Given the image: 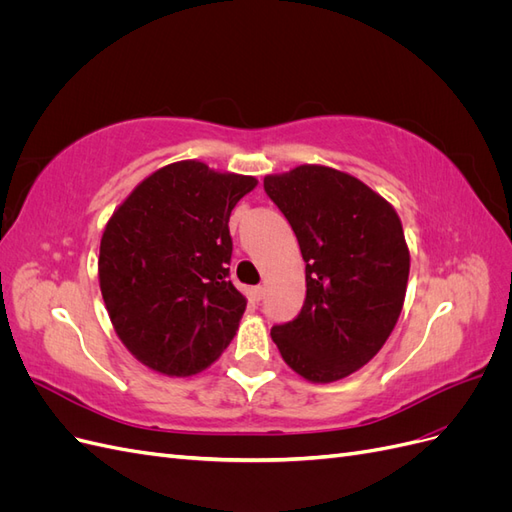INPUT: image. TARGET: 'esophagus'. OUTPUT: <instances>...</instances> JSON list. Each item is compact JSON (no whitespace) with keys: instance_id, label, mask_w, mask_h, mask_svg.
Wrapping results in <instances>:
<instances>
[{"instance_id":"34e87169","label":"esophagus","mask_w":512,"mask_h":512,"mask_svg":"<svg viewBox=\"0 0 512 512\" xmlns=\"http://www.w3.org/2000/svg\"><path fill=\"white\" fill-rule=\"evenodd\" d=\"M250 294H252L254 301H260L262 297H265V286H254V288L250 290Z\"/></svg>"}]
</instances>
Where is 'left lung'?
Wrapping results in <instances>:
<instances>
[{"instance_id":"left-lung-1","label":"left lung","mask_w":512,"mask_h":512,"mask_svg":"<svg viewBox=\"0 0 512 512\" xmlns=\"http://www.w3.org/2000/svg\"><path fill=\"white\" fill-rule=\"evenodd\" d=\"M305 260L301 314L271 329L282 359L309 382H335L369 363L406 299L410 252L397 211L363 181L303 164L267 175Z\"/></svg>"}]
</instances>
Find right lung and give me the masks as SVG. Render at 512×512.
<instances>
[{"mask_svg":"<svg viewBox=\"0 0 512 512\" xmlns=\"http://www.w3.org/2000/svg\"><path fill=\"white\" fill-rule=\"evenodd\" d=\"M256 183L183 160L143 179L108 220L102 299L123 346L149 369L194 376L235 337L247 301L228 277V220Z\"/></svg>","mask_w":512,"mask_h":512,"instance_id":"right-lung-1","label":"right lung"}]
</instances>
